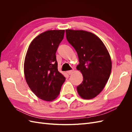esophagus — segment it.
<instances>
[{
  "mask_svg": "<svg viewBox=\"0 0 132 132\" xmlns=\"http://www.w3.org/2000/svg\"><path fill=\"white\" fill-rule=\"evenodd\" d=\"M73 71H74V69H73V70H69V71H67V73H68V74L70 75V74H72V73H73Z\"/></svg>",
  "mask_w": 132,
  "mask_h": 132,
  "instance_id": "obj_1",
  "label": "esophagus"
}]
</instances>
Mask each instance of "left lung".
Listing matches in <instances>:
<instances>
[{
  "instance_id": "8db88e82",
  "label": "left lung",
  "mask_w": 132,
  "mask_h": 132,
  "mask_svg": "<svg viewBox=\"0 0 132 132\" xmlns=\"http://www.w3.org/2000/svg\"><path fill=\"white\" fill-rule=\"evenodd\" d=\"M68 41L77 51L79 64L77 67L83 76L77 86L80 96L91 99L104 88L111 72L112 61L104 43L96 35L84 30H66Z\"/></svg>"
}]
</instances>
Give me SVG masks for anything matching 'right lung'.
Instances as JSON below:
<instances>
[{
  "label": "right lung",
  "instance_id": "1",
  "mask_svg": "<svg viewBox=\"0 0 132 132\" xmlns=\"http://www.w3.org/2000/svg\"><path fill=\"white\" fill-rule=\"evenodd\" d=\"M64 32V30H53L39 34L31 42L26 54L23 65L26 81L36 96L44 101L56 98L65 80L58 70L55 55Z\"/></svg>",
  "mask_w": 132,
  "mask_h": 132
}]
</instances>
